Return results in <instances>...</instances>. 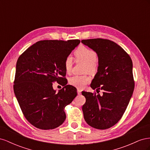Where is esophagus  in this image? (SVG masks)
Instances as JSON below:
<instances>
[{"instance_id":"34e87169","label":"esophagus","mask_w":150,"mask_h":150,"mask_svg":"<svg viewBox=\"0 0 150 150\" xmlns=\"http://www.w3.org/2000/svg\"><path fill=\"white\" fill-rule=\"evenodd\" d=\"M81 94V90L80 89H78V94L80 95Z\"/></svg>"}]
</instances>
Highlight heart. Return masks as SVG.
Returning a JSON list of instances; mask_svg holds the SVG:
<instances>
[{
  "label": "heart",
  "instance_id": "heart-1",
  "mask_svg": "<svg viewBox=\"0 0 150 150\" xmlns=\"http://www.w3.org/2000/svg\"><path fill=\"white\" fill-rule=\"evenodd\" d=\"M77 61L86 62V71L94 72L97 67V53L93 50L85 46H80L74 52ZM64 68L67 73L71 72L72 68V58L67 56L64 61ZM90 78L88 76H74L69 80V83L76 88H82L88 84Z\"/></svg>",
  "mask_w": 150,
  "mask_h": 150
}]
</instances>
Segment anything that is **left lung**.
Segmentation results:
<instances>
[{
  "label": "left lung",
  "instance_id": "8db88e82",
  "mask_svg": "<svg viewBox=\"0 0 150 150\" xmlns=\"http://www.w3.org/2000/svg\"><path fill=\"white\" fill-rule=\"evenodd\" d=\"M81 42L97 53L98 72L93 79V89L103 94L83 91L86 103L84 118L93 128L106 129L116 125L123 115L134 88L132 60L119 45L108 39H91Z\"/></svg>",
  "mask_w": 150,
  "mask_h": 150
}]
</instances>
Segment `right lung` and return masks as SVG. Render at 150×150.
<instances>
[{"label":"right lung","instance_id":"right-lung-1","mask_svg":"<svg viewBox=\"0 0 150 150\" xmlns=\"http://www.w3.org/2000/svg\"><path fill=\"white\" fill-rule=\"evenodd\" d=\"M79 43L78 39L40 40L18 58L13 91L26 120L36 128L52 129L65 121L64 108L77 89L67 85L64 61ZM55 81L65 86L58 92L52 87Z\"/></svg>","mask_w":150,"mask_h":150}]
</instances>
